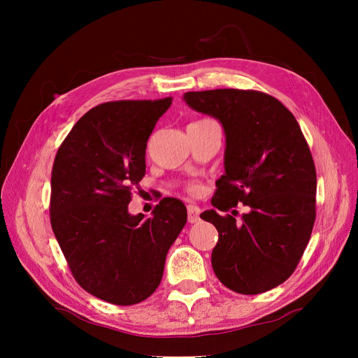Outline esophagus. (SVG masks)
I'll use <instances>...</instances> for the list:
<instances>
[{
    "instance_id": "obj_1",
    "label": "esophagus",
    "mask_w": 358,
    "mask_h": 358,
    "mask_svg": "<svg viewBox=\"0 0 358 358\" xmlns=\"http://www.w3.org/2000/svg\"><path fill=\"white\" fill-rule=\"evenodd\" d=\"M200 221V208L196 204H188V222L196 224Z\"/></svg>"
}]
</instances>
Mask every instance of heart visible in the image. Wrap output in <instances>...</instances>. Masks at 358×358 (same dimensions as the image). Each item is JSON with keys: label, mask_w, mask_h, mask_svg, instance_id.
I'll use <instances>...</instances> for the list:
<instances>
[{"label": "heart", "mask_w": 358, "mask_h": 358, "mask_svg": "<svg viewBox=\"0 0 358 358\" xmlns=\"http://www.w3.org/2000/svg\"><path fill=\"white\" fill-rule=\"evenodd\" d=\"M206 121H212V119H200V121H197V122H206ZM187 189H188L189 192H199V191H200V187L197 185V183L191 182V183H188Z\"/></svg>", "instance_id": "b5f03b06"}]
</instances>
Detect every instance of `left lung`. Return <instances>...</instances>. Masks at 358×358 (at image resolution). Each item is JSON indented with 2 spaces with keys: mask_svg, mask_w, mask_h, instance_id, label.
<instances>
[{
  "mask_svg": "<svg viewBox=\"0 0 358 358\" xmlns=\"http://www.w3.org/2000/svg\"><path fill=\"white\" fill-rule=\"evenodd\" d=\"M183 100L225 131V175L212 206L249 209L241 221L213 209L200 215L220 236L213 272L239 294L272 289L296 270L315 224L317 171L306 138L294 115L266 92L212 90L185 92Z\"/></svg>",
  "mask_w": 358,
  "mask_h": 358,
  "instance_id": "left-lung-1",
  "label": "left lung"
}]
</instances>
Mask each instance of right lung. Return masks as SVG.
<instances>
[{
  "label": "right lung",
  "instance_id": "1",
  "mask_svg": "<svg viewBox=\"0 0 358 358\" xmlns=\"http://www.w3.org/2000/svg\"><path fill=\"white\" fill-rule=\"evenodd\" d=\"M173 99L119 100L86 112L52 167L50 224L73 278L104 301L129 306L158 288L187 208L166 197L154 216L128 213L146 173L148 138Z\"/></svg>",
  "mask_w": 358,
  "mask_h": 358
}]
</instances>
